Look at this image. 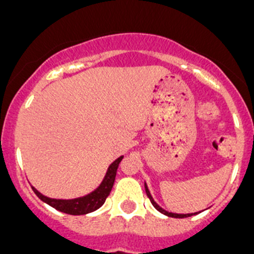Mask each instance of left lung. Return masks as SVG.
Returning a JSON list of instances; mask_svg holds the SVG:
<instances>
[{"instance_id":"obj_1","label":"left lung","mask_w":254,"mask_h":254,"mask_svg":"<svg viewBox=\"0 0 254 254\" xmlns=\"http://www.w3.org/2000/svg\"><path fill=\"white\" fill-rule=\"evenodd\" d=\"M144 186H145V192H147V196H148V197H149V200H150V202H152V204H153V206H154L155 209L158 210V211H161L162 214H164V215L170 216V218H189V216H192V215H196V214H197V212H193V214H175V212L166 211V210L162 209V207L159 206V205L157 204V202H155L154 200H153L152 195H150V192H149V190H148L147 184L144 185Z\"/></svg>"}]
</instances>
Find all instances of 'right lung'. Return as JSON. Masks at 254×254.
<instances>
[{"mask_svg":"<svg viewBox=\"0 0 254 254\" xmlns=\"http://www.w3.org/2000/svg\"><path fill=\"white\" fill-rule=\"evenodd\" d=\"M123 158H124V157L122 155V157H119L116 161H114L113 163L110 164L106 175H105V178L102 180L101 185H100L95 191H92V192L88 193V195L86 196L72 198V200H61V198H50L42 195L35 187H33L34 192L36 193V196H38L40 200L47 202L48 205L53 206L54 209L59 210V211L69 214V215H84V214L92 212L95 211V210L100 209V207L104 205L105 201H106L107 196L110 195L111 190H113L114 186V182H115L116 171H118V167Z\"/></svg>","mask_w":254,"mask_h":254,"instance_id":"right-lung-1","label":"right lung"}]
</instances>
